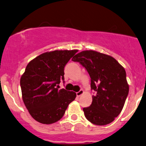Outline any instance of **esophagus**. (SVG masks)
Wrapping results in <instances>:
<instances>
[{
	"label": "esophagus",
	"instance_id": "34e87169",
	"mask_svg": "<svg viewBox=\"0 0 146 146\" xmlns=\"http://www.w3.org/2000/svg\"><path fill=\"white\" fill-rule=\"evenodd\" d=\"M83 94V90H80L78 92H76V96H77V97H79V96Z\"/></svg>",
	"mask_w": 146,
	"mask_h": 146
}]
</instances>
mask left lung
<instances>
[{
    "label": "left lung",
    "mask_w": 146,
    "mask_h": 146,
    "mask_svg": "<svg viewBox=\"0 0 146 146\" xmlns=\"http://www.w3.org/2000/svg\"><path fill=\"white\" fill-rule=\"evenodd\" d=\"M72 60L86 68L94 91L90 106L83 109L86 119L94 125L110 123L121 112L128 95L125 69L113 57L92 50L78 53Z\"/></svg>",
    "instance_id": "left-lung-1"
}]
</instances>
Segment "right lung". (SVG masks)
Listing matches in <instances>:
<instances>
[{
  "instance_id": "right-lung-1",
  "label": "right lung",
  "mask_w": 146,
  "mask_h": 146,
  "mask_svg": "<svg viewBox=\"0 0 146 146\" xmlns=\"http://www.w3.org/2000/svg\"><path fill=\"white\" fill-rule=\"evenodd\" d=\"M78 50L45 52L27 64L21 78L23 100L29 114L38 122L51 124L64 115L76 93L59 90L64 83V68Z\"/></svg>"
}]
</instances>
